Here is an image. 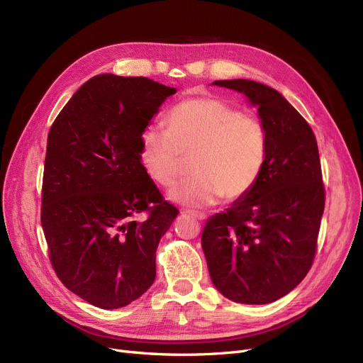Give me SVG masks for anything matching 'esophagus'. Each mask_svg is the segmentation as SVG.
<instances>
[{
    "label": "esophagus",
    "mask_w": 363,
    "mask_h": 363,
    "mask_svg": "<svg viewBox=\"0 0 363 363\" xmlns=\"http://www.w3.org/2000/svg\"><path fill=\"white\" fill-rule=\"evenodd\" d=\"M186 213L189 214V216H192L194 219H196V220H199V222L206 220V214H204V213H199V211H186Z\"/></svg>",
    "instance_id": "1"
}]
</instances>
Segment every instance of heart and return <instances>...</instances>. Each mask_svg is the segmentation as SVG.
Returning <instances> with one entry per match:
<instances>
[{"label":"heart","mask_w":363,"mask_h":363,"mask_svg":"<svg viewBox=\"0 0 363 363\" xmlns=\"http://www.w3.org/2000/svg\"><path fill=\"white\" fill-rule=\"evenodd\" d=\"M167 133L149 128L140 137V161L159 186L176 184L192 159L189 180L169 192L177 204L206 208L222 198L253 191L268 157V131L256 114L216 96L187 98L165 118Z\"/></svg>","instance_id":"b5f03b06"}]
</instances>
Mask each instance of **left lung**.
Listing matches in <instances>:
<instances>
[{
  "label": "left lung",
  "instance_id": "1",
  "mask_svg": "<svg viewBox=\"0 0 363 363\" xmlns=\"http://www.w3.org/2000/svg\"><path fill=\"white\" fill-rule=\"evenodd\" d=\"M257 106L268 157L253 191L206 223L201 244L211 281L241 303H269L308 274L325 210L317 141L307 121L275 89L253 80H216Z\"/></svg>",
  "mask_w": 363,
  "mask_h": 363
}]
</instances>
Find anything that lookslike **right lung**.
<instances>
[{"label": "right lung", "instance_id": "1", "mask_svg": "<svg viewBox=\"0 0 363 363\" xmlns=\"http://www.w3.org/2000/svg\"><path fill=\"white\" fill-rule=\"evenodd\" d=\"M174 94L147 77L99 74L50 126L41 189L49 259L62 284L95 307H125L155 281L159 240L179 210L144 169L140 137Z\"/></svg>", "mask_w": 363, "mask_h": 363}]
</instances>
